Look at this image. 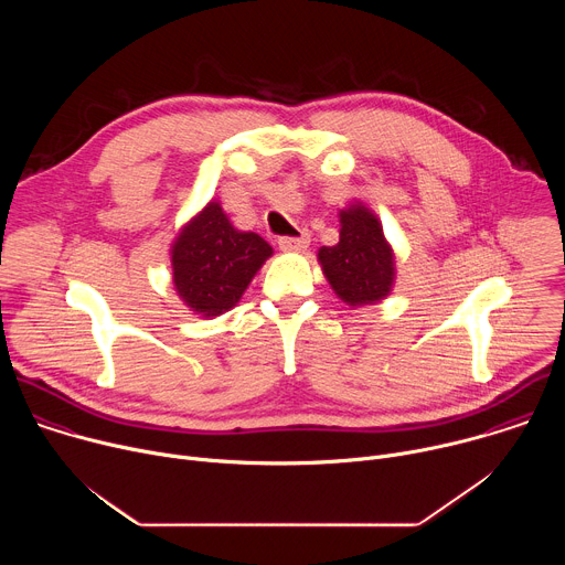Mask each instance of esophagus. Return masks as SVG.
<instances>
[{"label": "esophagus", "instance_id": "1", "mask_svg": "<svg viewBox=\"0 0 565 565\" xmlns=\"http://www.w3.org/2000/svg\"><path fill=\"white\" fill-rule=\"evenodd\" d=\"M308 244H310V236H308V232H303V230H301L297 236H281V238H279V248H281L284 253L306 250Z\"/></svg>", "mask_w": 565, "mask_h": 565}]
</instances>
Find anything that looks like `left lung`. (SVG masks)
Instances as JSON below:
<instances>
[{"label": "left lung", "instance_id": "obj_1", "mask_svg": "<svg viewBox=\"0 0 565 565\" xmlns=\"http://www.w3.org/2000/svg\"><path fill=\"white\" fill-rule=\"evenodd\" d=\"M340 241L319 250L335 295L351 306L384 299L393 286V253L382 234V225L364 205H351L340 212Z\"/></svg>", "mask_w": 565, "mask_h": 565}]
</instances>
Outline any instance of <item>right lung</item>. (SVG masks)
Listing matches in <instances>:
<instances>
[{"label":"right lung","mask_w":565,"mask_h":565,"mask_svg":"<svg viewBox=\"0 0 565 565\" xmlns=\"http://www.w3.org/2000/svg\"><path fill=\"white\" fill-rule=\"evenodd\" d=\"M270 255L273 248L259 234L234 230L212 201L174 241V286L194 312L216 317L236 306Z\"/></svg>","instance_id":"add662e5"}]
</instances>
